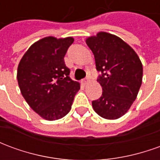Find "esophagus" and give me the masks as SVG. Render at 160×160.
<instances>
[{
	"instance_id": "34e87169",
	"label": "esophagus",
	"mask_w": 160,
	"mask_h": 160,
	"mask_svg": "<svg viewBox=\"0 0 160 160\" xmlns=\"http://www.w3.org/2000/svg\"><path fill=\"white\" fill-rule=\"evenodd\" d=\"M87 82H88V78H87V79H84V80H81V84L83 85V86H86L87 84Z\"/></svg>"
}]
</instances>
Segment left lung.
<instances>
[{
    "mask_svg": "<svg viewBox=\"0 0 160 160\" xmlns=\"http://www.w3.org/2000/svg\"><path fill=\"white\" fill-rule=\"evenodd\" d=\"M86 42L93 53L100 73L97 80L103 90L101 97L92 101V107L102 118L118 119L137 97L143 74L141 60L123 40L110 33L98 32Z\"/></svg>",
    "mask_w": 160,
    "mask_h": 160,
    "instance_id": "1",
    "label": "left lung"
}]
</instances>
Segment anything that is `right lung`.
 <instances>
[{"label": "right lung", "mask_w": 160, "mask_h": 160, "mask_svg": "<svg viewBox=\"0 0 160 160\" xmlns=\"http://www.w3.org/2000/svg\"><path fill=\"white\" fill-rule=\"evenodd\" d=\"M73 38H44L31 46L19 62L17 80L30 107L48 121L60 119L71 110L80 84L69 78L64 56Z\"/></svg>", "instance_id": "1"}]
</instances>
